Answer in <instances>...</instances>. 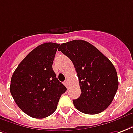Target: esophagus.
<instances>
[{"mask_svg":"<svg viewBox=\"0 0 133 133\" xmlns=\"http://www.w3.org/2000/svg\"><path fill=\"white\" fill-rule=\"evenodd\" d=\"M64 85L66 87H68V82L67 80H65V82H64Z\"/></svg>","mask_w":133,"mask_h":133,"instance_id":"34e87169","label":"esophagus"}]
</instances>
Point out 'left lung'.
Listing matches in <instances>:
<instances>
[{"instance_id":"left-lung-1","label":"left lung","mask_w":133,"mask_h":133,"mask_svg":"<svg viewBox=\"0 0 133 133\" xmlns=\"http://www.w3.org/2000/svg\"><path fill=\"white\" fill-rule=\"evenodd\" d=\"M58 50L71 60L77 74L81 95L73 100L76 109L87 114L107 109L118 87L114 65L94 45L82 39L63 43Z\"/></svg>"}]
</instances>
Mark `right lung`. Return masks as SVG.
I'll return each instance as SVG.
<instances>
[{
  "label": "right lung",
  "instance_id": "obj_1",
  "mask_svg": "<svg viewBox=\"0 0 133 133\" xmlns=\"http://www.w3.org/2000/svg\"><path fill=\"white\" fill-rule=\"evenodd\" d=\"M60 44L45 42L30 51L11 78L10 93L18 107L27 115L43 118L55 111L66 87L52 68Z\"/></svg>",
  "mask_w": 133,
  "mask_h": 133
}]
</instances>
